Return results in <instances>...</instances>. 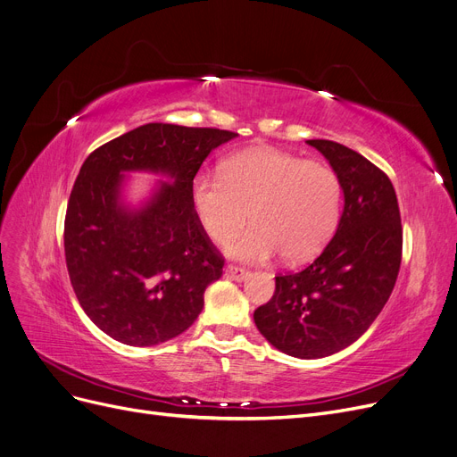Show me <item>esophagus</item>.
<instances>
[{
	"instance_id": "34e87169",
	"label": "esophagus",
	"mask_w": 457,
	"mask_h": 457,
	"mask_svg": "<svg viewBox=\"0 0 457 457\" xmlns=\"http://www.w3.org/2000/svg\"><path fill=\"white\" fill-rule=\"evenodd\" d=\"M225 273H227V278H230V279H234V281H238V283H242V281H245V279L249 278V271H247L245 268L234 266V264H228L227 270H225Z\"/></svg>"
}]
</instances>
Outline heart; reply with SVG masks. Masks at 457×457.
<instances>
[{
    "mask_svg": "<svg viewBox=\"0 0 457 457\" xmlns=\"http://www.w3.org/2000/svg\"><path fill=\"white\" fill-rule=\"evenodd\" d=\"M341 181L322 161L276 148H249L230 155L221 174L200 172L191 184L198 225L232 259L266 262L281 253L290 264L312 261L332 238L341 213Z\"/></svg>",
    "mask_w": 457,
    "mask_h": 457,
    "instance_id": "obj_1",
    "label": "heart"
}]
</instances>
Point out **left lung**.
Segmentation results:
<instances>
[{
  "mask_svg": "<svg viewBox=\"0 0 457 457\" xmlns=\"http://www.w3.org/2000/svg\"><path fill=\"white\" fill-rule=\"evenodd\" d=\"M341 181L345 206L336 236L296 273L276 278V292L254 309L259 332L281 353L313 360L343 351L388 302L401 264L403 228L390 178L358 152L307 140Z\"/></svg>",
  "mask_w": 457,
  "mask_h": 457,
  "instance_id": "obj_1",
  "label": "left lung"
}]
</instances>
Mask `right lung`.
Instances as JSON below:
<instances>
[{
  "label": "right lung",
  "instance_id": "obj_1",
  "mask_svg": "<svg viewBox=\"0 0 457 457\" xmlns=\"http://www.w3.org/2000/svg\"><path fill=\"white\" fill-rule=\"evenodd\" d=\"M238 133L145 123L84 161L65 215L72 290L94 324L131 346L165 343L196 320L225 259L198 225L191 184L212 150ZM167 175L140 209L120 200L121 171Z\"/></svg>",
  "mask_w": 457,
  "mask_h": 457
}]
</instances>
